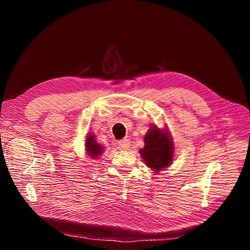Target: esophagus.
I'll list each match as a JSON object with an SVG mask.
<instances>
[{
	"label": "esophagus",
	"mask_w": 250,
	"mask_h": 250,
	"mask_svg": "<svg viewBox=\"0 0 250 250\" xmlns=\"http://www.w3.org/2000/svg\"><path fill=\"white\" fill-rule=\"evenodd\" d=\"M128 147H130V141H128V139H122L118 141V148L120 150H126Z\"/></svg>",
	"instance_id": "esophagus-1"
}]
</instances>
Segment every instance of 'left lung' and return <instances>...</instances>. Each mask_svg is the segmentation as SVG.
<instances>
[{
  "label": "left lung",
  "instance_id": "1",
  "mask_svg": "<svg viewBox=\"0 0 250 250\" xmlns=\"http://www.w3.org/2000/svg\"><path fill=\"white\" fill-rule=\"evenodd\" d=\"M146 146L140 150L146 165L155 171H161L170 165L173 157V144L167 132L152 126L144 137Z\"/></svg>",
  "mask_w": 250,
  "mask_h": 250
}]
</instances>
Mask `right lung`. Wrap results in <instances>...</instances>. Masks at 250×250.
<instances>
[{"instance_id":"right-lung-1","label":"right lung","mask_w":250,"mask_h":250,"mask_svg":"<svg viewBox=\"0 0 250 250\" xmlns=\"http://www.w3.org/2000/svg\"><path fill=\"white\" fill-rule=\"evenodd\" d=\"M85 146H86V151L88 156H90L93 159L100 157L104 151V148L101 146V144L96 143V141L94 140V137L91 135L87 137Z\"/></svg>"}]
</instances>
